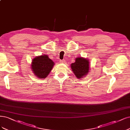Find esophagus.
I'll use <instances>...</instances> for the list:
<instances>
[{"label":"esophagus","mask_w":130,"mask_h":130,"mask_svg":"<svg viewBox=\"0 0 130 130\" xmlns=\"http://www.w3.org/2000/svg\"><path fill=\"white\" fill-rule=\"evenodd\" d=\"M60 63H64V60H60Z\"/></svg>","instance_id":"1"}]
</instances>
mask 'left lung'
Here are the masks:
<instances>
[{
  "instance_id": "obj_1",
  "label": "left lung",
  "mask_w": 130,
  "mask_h": 130,
  "mask_svg": "<svg viewBox=\"0 0 130 130\" xmlns=\"http://www.w3.org/2000/svg\"><path fill=\"white\" fill-rule=\"evenodd\" d=\"M71 68L77 78H81L89 71V61L82 57H77L74 63L71 64Z\"/></svg>"
}]
</instances>
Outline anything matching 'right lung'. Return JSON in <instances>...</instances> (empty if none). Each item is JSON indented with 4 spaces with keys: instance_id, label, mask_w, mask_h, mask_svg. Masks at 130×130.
<instances>
[{
    "instance_id": "1",
    "label": "right lung",
    "mask_w": 130,
    "mask_h": 130,
    "mask_svg": "<svg viewBox=\"0 0 130 130\" xmlns=\"http://www.w3.org/2000/svg\"><path fill=\"white\" fill-rule=\"evenodd\" d=\"M54 64V62L47 55L36 57L33 60L32 69L37 77L46 78L50 74Z\"/></svg>"
}]
</instances>
